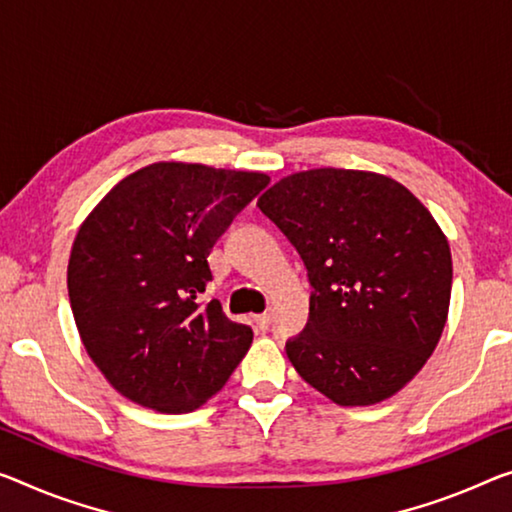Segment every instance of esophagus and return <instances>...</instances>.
<instances>
[{
    "mask_svg": "<svg viewBox=\"0 0 512 512\" xmlns=\"http://www.w3.org/2000/svg\"><path fill=\"white\" fill-rule=\"evenodd\" d=\"M254 322H256V327L261 329V332H265V329L270 327L272 316H270V313H261V316H256V318H254Z\"/></svg>",
    "mask_w": 512,
    "mask_h": 512,
    "instance_id": "esophagus-1",
    "label": "esophagus"
}]
</instances>
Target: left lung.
Returning <instances> with one entry per match:
<instances>
[{
	"label": "left lung",
	"instance_id": "1",
	"mask_svg": "<svg viewBox=\"0 0 512 512\" xmlns=\"http://www.w3.org/2000/svg\"><path fill=\"white\" fill-rule=\"evenodd\" d=\"M258 208L300 254L309 320L286 341L302 380L336 405H373L421 371L451 302V249L428 208L396 180L300 171Z\"/></svg>",
	"mask_w": 512,
	"mask_h": 512
}]
</instances>
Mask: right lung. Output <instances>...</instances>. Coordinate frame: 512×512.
Instances as JSON below:
<instances>
[{"instance_id":"right-lung-1","label":"right lung","mask_w":512,"mask_h":512,"mask_svg":"<svg viewBox=\"0 0 512 512\" xmlns=\"http://www.w3.org/2000/svg\"><path fill=\"white\" fill-rule=\"evenodd\" d=\"M267 185L254 171L157 162L86 217L70 251V309L93 364L132 403L192 412L247 355L251 327L199 295L215 242Z\"/></svg>"}]
</instances>
